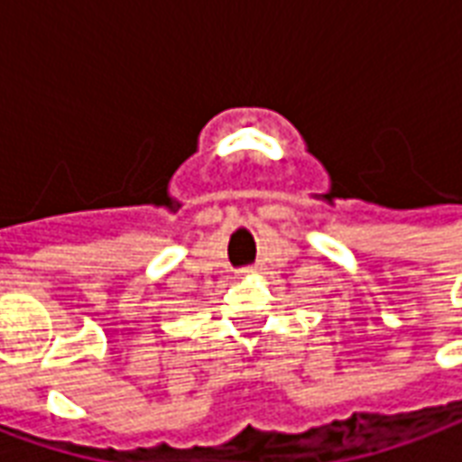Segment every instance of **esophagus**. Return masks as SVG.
<instances>
[{"label":"esophagus","mask_w":462,"mask_h":462,"mask_svg":"<svg viewBox=\"0 0 462 462\" xmlns=\"http://www.w3.org/2000/svg\"><path fill=\"white\" fill-rule=\"evenodd\" d=\"M247 274H254V269H252V266H249V269H242L240 272V276H247Z\"/></svg>","instance_id":"34e87169"}]
</instances>
